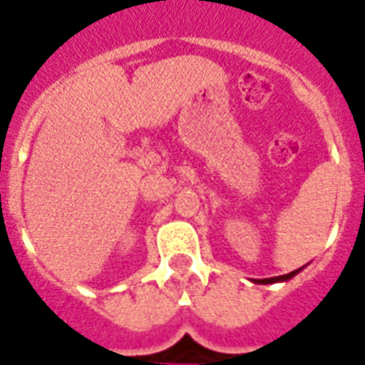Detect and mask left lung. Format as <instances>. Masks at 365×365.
Masks as SVG:
<instances>
[{
  "instance_id": "obj_1",
  "label": "left lung",
  "mask_w": 365,
  "mask_h": 365,
  "mask_svg": "<svg viewBox=\"0 0 365 365\" xmlns=\"http://www.w3.org/2000/svg\"><path fill=\"white\" fill-rule=\"evenodd\" d=\"M302 269L298 270H293V272L289 274H284V276H276V278H264V279H254L255 284H263V285H269V284H278V282H287V279H291L293 276H297L298 272H300Z\"/></svg>"
}]
</instances>
